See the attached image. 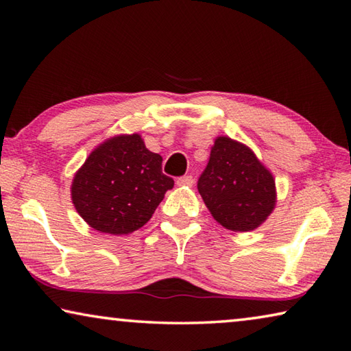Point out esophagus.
I'll return each instance as SVG.
<instances>
[{"instance_id":"esophagus-1","label":"esophagus","mask_w":351,"mask_h":351,"mask_svg":"<svg viewBox=\"0 0 351 351\" xmlns=\"http://www.w3.org/2000/svg\"><path fill=\"white\" fill-rule=\"evenodd\" d=\"M193 182H195V180H193L191 175H185V176L178 178V181H176V184L181 185V187H191Z\"/></svg>"}]
</instances>
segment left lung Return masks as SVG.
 Listing matches in <instances>:
<instances>
[{"instance_id": "left-lung-1", "label": "left lung", "mask_w": 351, "mask_h": 351, "mask_svg": "<svg viewBox=\"0 0 351 351\" xmlns=\"http://www.w3.org/2000/svg\"><path fill=\"white\" fill-rule=\"evenodd\" d=\"M197 190L213 217L235 232H249L267 220L276 205L274 178L250 147L217 137Z\"/></svg>"}]
</instances>
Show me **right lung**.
<instances>
[{"mask_svg": "<svg viewBox=\"0 0 351 351\" xmlns=\"http://www.w3.org/2000/svg\"><path fill=\"white\" fill-rule=\"evenodd\" d=\"M161 162V155L149 151L138 134L104 141L73 176L71 195L77 213L104 234L140 229L173 189Z\"/></svg>", "mask_w": 351, "mask_h": 351, "instance_id": "obj_1", "label": "right lung"}]
</instances>
